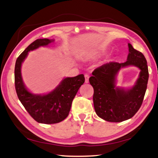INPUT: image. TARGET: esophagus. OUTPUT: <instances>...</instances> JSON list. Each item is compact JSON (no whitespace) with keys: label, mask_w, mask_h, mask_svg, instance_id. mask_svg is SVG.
I'll list each match as a JSON object with an SVG mask.
<instances>
[{"label":"esophagus","mask_w":158,"mask_h":158,"mask_svg":"<svg viewBox=\"0 0 158 158\" xmlns=\"http://www.w3.org/2000/svg\"><path fill=\"white\" fill-rule=\"evenodd\" d=\"M84 77H85V83H89V76L88 75V74H85Z\"/></svg>","instance_id":"1"}]
</instances>
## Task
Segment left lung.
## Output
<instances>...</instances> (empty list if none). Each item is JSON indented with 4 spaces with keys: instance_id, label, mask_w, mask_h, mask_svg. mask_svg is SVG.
Wrapping results in <instances>:
<instances>
[{
    "instance_id": "obj_1",
    "label": "left lung",
    "mask_w": 158,
    "mask_h": 158,
    "mask_svg": "<svg viewBox=\"0 0 158 158\" xmlns=\"http://www.w3.org/2000/svg\"><path fill=\"white\" fill-rule=\"evenodd\" d=\"M127 60L110 62L96 68L89 81L93 87V104L98 116L109 122L118 123L132 118L142 105L148 80L147 61L143 53L128 44ZM136 66L140 69L135 85L125 90L115 86V77L121 68Z\"/></svg>"
}]
</instances>
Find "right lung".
<instances>
[{
  "label": "right lung",
  "mask_w": 158,
  "mask_h": 158,
  "mask_svg": "<svg viewBox=\"0 0 158 158\" xmlns=\"http://www.w3.org/2000/svg\"><path fill=\"white\" fill-rule=\"evenodd\" d=\"M53 41V40L37 39L32 42L17 58L15 68V89L19 100L34 120L44 124L58 123L66 118L73 99L85 81L84 74H79L74 77H66L48 94L35 95L27 90L21 77V64L30 51L47 46Z\"/></svg>",
  "instance_id": "1"
}]
</instances>
